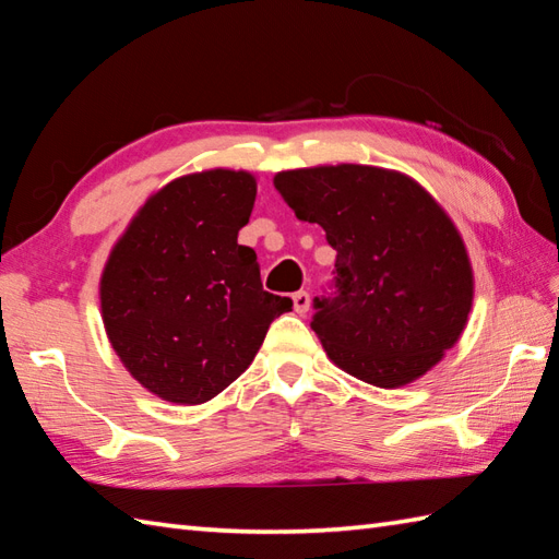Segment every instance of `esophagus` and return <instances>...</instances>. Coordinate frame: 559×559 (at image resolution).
<instances>
[{
    "instance_id": "esophagus-1",
    "label": "esophagus",
    "mask_w": 559,
    "mask_h": 559,
    "mask_svg": "<svg viewBox=\"0 0 559 559\" xmlns=\"http://www.w3.org/2000/svg\"><path fill=\"white\" fill-rule=\"evenodd\" d=\"M293 307L298 314H307V310H310V293L307 290L293 293Z\"/></svg>"
}]
</instances>
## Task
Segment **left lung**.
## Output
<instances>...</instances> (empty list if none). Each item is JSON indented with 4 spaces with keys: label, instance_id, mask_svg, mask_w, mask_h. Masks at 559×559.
<instances>
[{
    "label": "left lung",
    "instance_id": "left-lung-1",
    "mask_svg": "<svg viewBox=\"0 0 559 559\" xmlns=\"http://www.w3.org/2000/svg\"><path fill=\"white\" fill-rule=\"evenodd\" d=\"M273 187L336 249V290L314 298L312 317L331 362L382 389L432 370L473 305L466 245L444 209L408 175L372 165L286 170Z\"/></svg>",
    "mask_w": 559,
    "mask_h": 559
}]
</instances>
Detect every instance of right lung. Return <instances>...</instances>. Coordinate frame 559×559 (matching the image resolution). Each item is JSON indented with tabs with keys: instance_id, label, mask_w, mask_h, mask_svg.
Returning a JSON list of instances; mask_svg holds the SVG:
<instances>
[{
	"instance_id": "add662e5",
	"label": "right lung",
	"mask_w": 559,
	"mask_h": 559,
	"mask_svg": "<svg viewBox=\"0 0 559 559\" xmlns=\"http://www.w3.org/2000/svg\"><path fill=\"white\" fill-rule=\"evenodd\" d=\"M254 175L177 177L129 223L103 269L100 310L115 353L141 386L197 406L240 377L293 300L266 293L252 247L237 245Z\"/></svg>"
}]
</instances>
